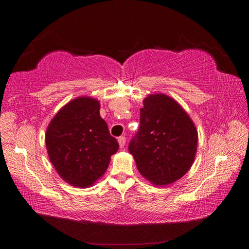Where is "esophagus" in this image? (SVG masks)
<instances>
[{
	"instance_id": "obj_1",
	"label": "esophagus",
	"mask_w": 249,
	"mask_h": 249,
	"mask_svg": "<svg viewBox=\"0 0 249 249\" xmlns=\"http://www.w3.org/2000/svg\"><path fill=\"white\" fill-rule=\"evenodd\" d=\"M125 142H126V138H125V136H121V137H119V144H120V147H121V148H123V147L125 146Z\"/></svg>"
}]
</instances>
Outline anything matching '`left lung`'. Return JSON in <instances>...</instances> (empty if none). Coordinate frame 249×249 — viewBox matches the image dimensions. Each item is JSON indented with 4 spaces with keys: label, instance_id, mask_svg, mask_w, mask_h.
<instances>
[{
    "label": "left lung",
    "instance_id": "obj_1",
    "mask_svg": "<svg viewBox=\"0 0 249 249\" xmlns=\"http://www.w3.org/2000/svg\"><path fill=\"white\" fill-rule=\"evenodd\" d=\"M142 103L140 129L128 150L138 171L151 183H174L195 161L197 130L187 112L170 96L150 94Z\"/></svg>",
    "mask_w": 249,
    "mask_h": 249
}]
</instances>
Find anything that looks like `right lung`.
<instances>
[{
	"label": "right lung",
	"mask_w": 249,
	"mask_h": 249,
	"mask_svg": "<svg viewBox=\"0 0 249 249\" xmlns=\"http://www.w3.org/2000/svg\"><path fill=\"white\" fill-rule=\"evenodd\" d=\"M49 160L66 182L88 188L107 171L119 142L100 116V103L80 96L67 103L46 130Z\"/></svg>",
	"instance_id": "add662e5"
}]
</instances>
